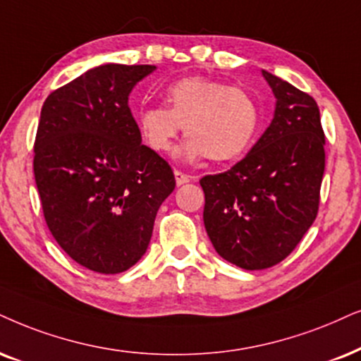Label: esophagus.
Returning <instances> with one entry per match:
<instances>
[{"instance_id":"esophagus-1","label":"esophagus","mask_w":361,"mask_h":361,"mask_svg":"<svg viewBox=\"0 0 361 361\" xmlns=\"http://www.w3.org/2000/svg\"><path fill=\"white\" fill-rule=\"evenodd\" d=\"M175 180H176V185L181 186V185H185V183H190L191 176L190 175H185L183 171L175 170Z\"/></svg>"}]
</instances>
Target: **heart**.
Here are the masks:
<instances>
[{"label":"heart","mask_w":361,"mask_h":361,"mask_svg":"<svg viewBox=\"0 0 361 361\" xmlns=\"http://www.w3.org/2000/svg\"><path fill=\"white\" fill-rule=\"evenodd\" d=\"M165 102L166 108L148 106L138 115L141 140L157 153L170 152L185 126L188 140L178 149L181 159L230 161L248 149L258 131L255 99L221 81L202 76L178 80L168 86Z\"/></svg>","instance_id":"heart-1"}]
</instances>
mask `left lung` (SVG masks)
<instances>
[{"mask_svg":"<svg viewBox=\"0 0 361 361\" xmlns=\"http://www.w3.org/2000/svg\"><path fill=\"white\" fill-rule=\"evenodd\" d=\"M262 73L276 98L270 126L231 170L200 180L209 240L221 258L243 270H264L293 252L317 218L325 171L317 102Z\"/></svg>","mask_w":361,"mask_h":361,"instance_id":"1","label":"left lung"}]
</instances>
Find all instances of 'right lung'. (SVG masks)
<instances>
[{
  "label": "right lung",
  "instance_id": "1",
  "mask_svg": "<svg viewBox=\"0 0 361 361\" xmlns=\"http://www.w3.org/2000/svg\"><path fill=\"white\" fill-rule=\"evenodd\" d=\"M157 70L108 63L54 90L41 108L33 170L47 225L70 257L103 275L147 252L171 166L141 143L128 97Z\"/></svg>",
  "mask_w": 361,
  "mask_h": 361
}]
</instances>
